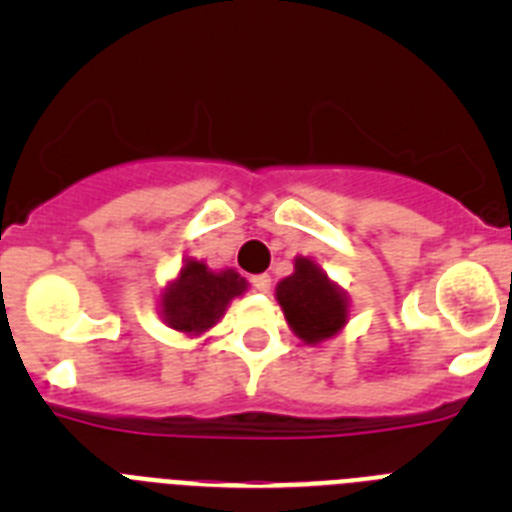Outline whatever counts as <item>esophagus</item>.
<instances>
[{
    "mask_svg": "<svg viewBox=\"0 0 512 512\" xmlns=\"http://www.w3.org/2000/svg\"><path fill=\"white\" fill-rule=\"evenodd\" d=\"M251 284H253V289H256V292H269L271 277H269V274H256V277L251 279Z\"/></svg>",
    "mask_w": 512,
    "mask_h": 512,
    "instance_id": "1",
    "label": "esophagus"
}]
</instances>
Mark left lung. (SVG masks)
<instances>
[{
	"label": "left lung",
	"mask_w": 512,
	"mask_h": 512,
	"mask_svg": "<svg viewBox=\"0 0 512 512\" xmlns=\"http://www.w3.org/2000/svg\"><path fill=\"white\" fill-rule=\"evenodd\" d=\"M277 300L292 330L307 343L330 338L346 323L343 295L307 259L295 261V274L279 284Z\"/></svg>",
	"instance_id": "1"
}]
</instances>
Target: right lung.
Masks as SVG:
<instances>
[{
    "mask_svg": "<svg viewBox=\"0 0 512 512\" xmlns=\"http://www.w3.org/2000/svg\"><path fill=\"white\" fill-rule=\"evenodd\" d=\"M243 289L246 279L235 271L212 274L202 261L189 259L164 295L166 323L184 333H202L223 318L228 302Z\"/></svg>",
    "mask_w": 512,
    "mask_h": 512,
    "instance_id": "right-lung-1",
    "label": "right lung"
}]
</instances>
